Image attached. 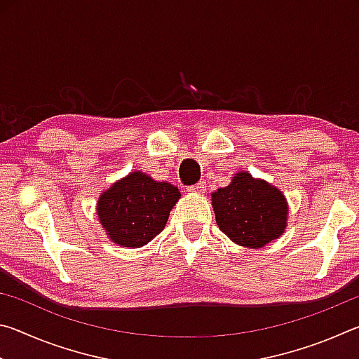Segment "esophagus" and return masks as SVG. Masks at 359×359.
<instances>
[{"label": "esophagus", "mask_w": 359, "mask_h": 359, "mask_svg": "<svg viewBox=\"0 0 359 359\" xmlns=\"http://www.w3.org/2000/svg\"><path fill=\"white\" fill-rule=\"evenodd\" d=\"M188 191H190V193H204L205 191V184H204V182H198L196 185L188 187Z\"/></svg>", "instance_id": "1"}]
</instances>
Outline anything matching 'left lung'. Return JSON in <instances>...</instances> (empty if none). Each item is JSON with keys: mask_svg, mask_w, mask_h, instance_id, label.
<instances>
[{"mask_svg": "<svg viewBox=\"0 0 359 359\" xmlns=\"http://www.w3.org/2000/svg\"><path fill=\"white\" fill-rule=\"evenodd\" d=\"M215 222L238 245L261 248L280 238L288 224V201L277 187L250 172H236L228 187L212 193Z\"/></svg>", "mask_w": 359, "mask_h": 359, "instance_id": "obj_1", "label": "left lung"}]
</instances>
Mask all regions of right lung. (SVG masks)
Masks as SVG:
<instances>
[{
    "label": "right lung",
    "mask_w": 359,
    "mask_h": 359,
    "mask_svg": "<svg viewBox=\"0 0 359 359\" xmlns=\"http://www.w3.org/2000/svg\"><path fill=\"white\" fill-rule=\"evenodd\" d=\"M179 199L177 187L133 171L100 194L96 214L114 244L141 248L165 229Z\"/></svg>",
    "instance_id": "1"
}]
</instances>
